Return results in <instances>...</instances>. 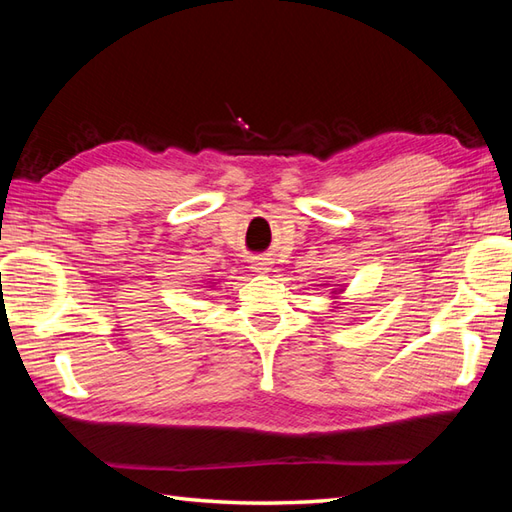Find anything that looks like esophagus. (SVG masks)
Here are the masks:
<instances>
[{"instance_id": "obj_1", "label": "esophagus", "mask_w": 512, "mask_h": 512, "mask_svg": "<svg viewBox=\"0 0 512 512\" xmlns=\"http://www.w3.org/2000/svg\"><path fill=\"white\" fill-rule=\"evenodd\" d=\"M250 268H253L255 273H268V270H270L268 257H253V259H250Z\"/></svg>"}]
</instances>
